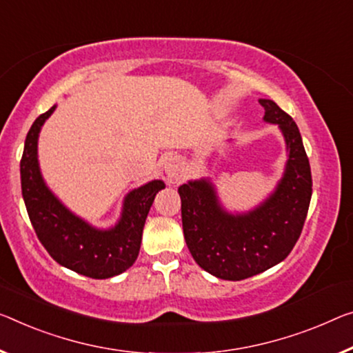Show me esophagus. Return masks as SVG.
<instances>
[{
    "label": "esophagus",
    "mask_w": 353,
    "mask_h": 353,
    "mask_svg": "<svg viewBox=\"0 0 353 353\" xmlns=\"http://www.w3.org/2000/svg\"><path fill=\"white\" fill-rule=\"evenodd\" d=\"M164 169H165L167 178H169L172 183L180 181L181 178L184 176V165H183V162L180 159H176V158H172V159L167 161Z\"/></svg>",
    "instance_id": "esophagus-1"
}]
</instances>
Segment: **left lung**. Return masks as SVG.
Here are the masks:
<instances>
[{
    "label": "left lung",
    "mask_w": 353,
    "mask_h": 353,
    "mask_svg": "<svg viewBox=\"0 0 353 353\" xmlns=\"http://www.w3.org/2000/svg\"><path fill=\"white\" fill-rule=\"evenodd\" d=\"M259 102L263 121L279 128L287 150L274 191L252 210L232 213L210 176L178 188L189 252L200 268L225 281L251 278L283 262L300 238L312 195L311 167L295 121L271 99Z\"/></svg>",
    "instance_id": "obj_1"
}]
</instances>
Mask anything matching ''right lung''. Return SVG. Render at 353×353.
I'll use <instances>...</instances> for the list:
<instances>
[{"mask_svg": "<svg viewBox=\"0 0 353 353\" xmlns=\"http://www.w3.org/2000/svg\"><path fill=\"white\" fill-rule=\"evenodd\" d=\"M55 108L53 105L32 123L20 161L21 194L32 229L47 252L63 267L93 279L121 274L139 256L146 216L165 184L151 180L129 191L120 219L108 229L91 225L72 213L47 186L37 159L41 129Z\"/></svg>", "mask_w": 353, "mask_h": 353, "instance_id": "right-lung-1", "label": "right lung"}]
</instances>
